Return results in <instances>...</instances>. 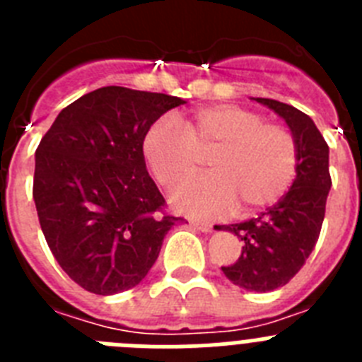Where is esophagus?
Here are the masks:
<instances>
[{"instance_id": "1", "label": "esophagus", "mask_w": 362, "mask_h": 362, "mask_svg": "<svg viewBox=\"0 0 362 362\" xmlns=\"http://www.w3.org/2000/svg\"><path fill=\"white\" fill-rule=\"evenodd\" d=\"M192 226H196L197 230H201V232H210L212 230V223H209V221H201V219H192L190 221Z\"/></svg>"}]
</instances>
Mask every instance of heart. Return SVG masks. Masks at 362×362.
<instances>
[{
  "mask_svg": "<svg viewBox=\"0 0 362 362\" xmlns=\"http://www.w3.org/2000/svg\"><path fill=\"white\" fill-rule=\"evenodd\" d=\"M143 153L163 187L181 183L209 156L212 172L170 196L175 209L194 216H217L235 204L241 216L268 209L288 192L299 166L288 127L235 105L199 108L181 127L168 117L153 121L143 137Z\"/></svg>",
  "mask_w": 362,
  "mask_h": 362,
  "instance_id": "b5f03b06",
  "label": "heart"
}]
</instances>
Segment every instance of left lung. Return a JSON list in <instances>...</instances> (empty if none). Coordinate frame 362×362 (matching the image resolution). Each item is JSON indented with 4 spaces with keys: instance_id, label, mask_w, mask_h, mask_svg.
<instances>
[{
    "instance_id": "1",
    "label": "left lung",
    "mask_w": 362,
    "mask_h": 362,
    "mask_svg": "<svg viewBox=\"0 0 362 362\" xmlns=\"http://www.w3.org/2000/svg\"><path fill=\"white\" fill-rule=\"evenodd\" d=\"M277 112L296 136L299 166L290 190L254 219L225 226L243 241L235 263L223 274L250 292H272L288 283L312 254L332 187L328 145L305 112L276 99L254 98ZM221 230V226H216Z\"/></svg>"
}]
</instances>
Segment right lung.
Masks as SVG:
<instances>
[{"mask_svg": "<svg viewBox=\"0 0 362 362\" xmlns=\"http://www.w3.org/2000/svg\"><path fill=\"white\" fill-rule=\"evenodd\" d=\"M181 98L103 86L63 108L36 150L32 196L50 252L86 292L141 283L183 217L146 172L143 137Z\"/></svg>", "mask_w": 362, "mask_h": 362, "instance_id": "right-lung-1", "label": "right lung"}]
</instances>
